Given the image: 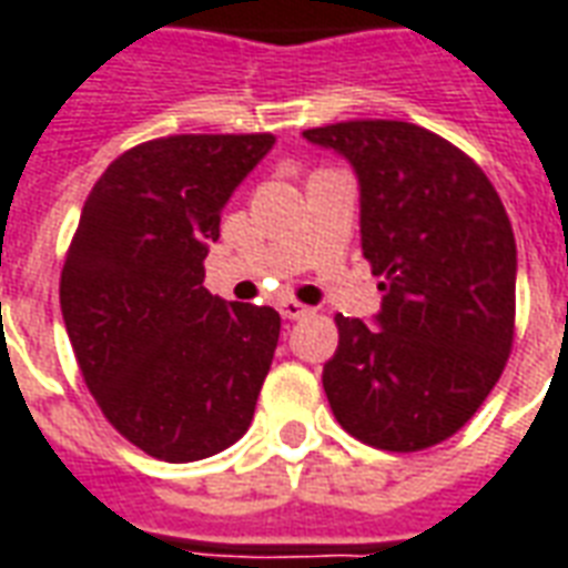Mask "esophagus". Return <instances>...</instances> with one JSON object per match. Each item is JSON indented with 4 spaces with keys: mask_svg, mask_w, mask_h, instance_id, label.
Instances as JSON below:
<instances>
[{
    "mask_svg": "<svg viewBox=\"0 0 568 568\" xmlns=\"http://www.w3.org/2000/svg\"><path fill=\"white\" fill-rule=\"evenodd\" d=\"M280 313H283V318H288V322H297V318L313 316V306L297 304L292 297H285V301H280Z\"/></svg>",
    "mask_w": 568,
    "mask_h": 568,
    "instance_id": "obj_1",
    "label": "esophagus"
}]
</instances>
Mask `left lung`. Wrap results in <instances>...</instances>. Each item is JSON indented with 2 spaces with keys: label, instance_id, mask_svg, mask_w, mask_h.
Segmentation results:
<instances>
[{
  "label": "left lung",
  "instance_id": "8db88e82",
  "mask_svg": "<svg viewBox=\"0 0 568 568\" xmlns=\"http://www.w3.org/2000/svg\"><path fill=\"white\" fill-rule=\"evenodd\" d=\"M361 189V250L382 276L373 325L337 316L322 369L343 430L385 452H422L464 427L515 337V234L485 171L439 134L397 120L306 129Z\"/></svg>",
  "mask_w": 568,
  "mask_h": 568
}]
</instances>
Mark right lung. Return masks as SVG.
Instances as JSON below:
<instances>
[{
    "label": "right lung",
    "mask_w": 568,
    "mask_h": 568,
    "mask_svg": "<svg viewBox=\"0 0 568 568\" xmlns=\"http://www.w3.org/2000/svg\"><path fill=\"white\" fill-rule=\"evenodd\" d=\"M273 134H171L113 159L83 204L60 304L104 418L168 464L220 455L252 424L280 339L271 306L204 288L222 207Z\"/></svg>",
    "instance_id": "obj_1"
}]
</instances>
